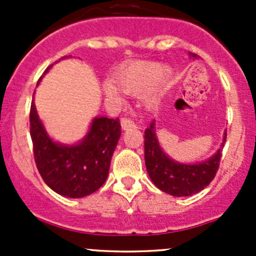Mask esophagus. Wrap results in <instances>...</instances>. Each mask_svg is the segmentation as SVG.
I'll return each instance as SVG.
<instances>
[{
  "label": "esophagus",
  "mask_w": 256,
  "mask_h": 256,
  "mask_svg": "<svg viewBox=\"0 0 256 256\" xmlns=\"http://www.w3.org/2000/svg\"><path fill=\"white\" fill-rule=\"evenodd\" d=\"M132 116L135 115L132 114ZM132 116H125V118H121V128H122L124 130H128V128H135L136 126L135 118H134Z\"/></svg>",
  "instance_id": "obj_1"
}]
</instances>
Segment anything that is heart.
<instances>
[{
	"label": "heart",
	"instance_id": "b5f03b06",
	"mask_svg": "<svg viewBox=\"0 0 256 256\" xmlns=\"http://www.w3.org/2000/svg\"><path fill=\"white\" fill-rule=\"evenodd\" d=\"M168 76L170 69L164 68V64L157 62H135L118 72L115 84L124 92L138 95L156 84L157 86L164 88ZM105 92L108 95H116L118 94V90L112 82H109L105 85ZM148 102L154 104L157 102L156 95H152Z\"/></svg>",
	"mask_w": 256,
	"mask_h": 256
}]
</instances>
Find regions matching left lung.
Returning a JSON list of instances; mask_svg holds the SVG:
<instances>
[{"mask_svg": "<svg viewBox=\"0 0 256 256\" xmlns=\"http://www.w3.org/2000/svg\"><path fill=\"white\" fill-rule=\"evenodd\" d=\"M190 56L196 58L193 53ZM226 138V132H224L223 142L218 151L206 161L194 164H180L170 158L161 148L154 121H152L144 130V164L150 178L158 190L174 197H187L200 192L216 177Z\"/></svg>", "mask_w": 256, "mask_h": 256, "instance_id": "8db88e82", "label": "left lung"}]
</instances>
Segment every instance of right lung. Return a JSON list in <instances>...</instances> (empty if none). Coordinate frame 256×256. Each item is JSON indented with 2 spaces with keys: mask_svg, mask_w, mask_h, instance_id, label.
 <instances>
[{
  "mask_svg": "<svg viewBox=\"0 0 256 256\" xmlns=\"http://www.w3.org/2000/svg\"><path fill=\"white\" fill-rule=\"evenodd\" d=\"M64 58L66 56L62 59ZM30 125L36 164L43 180L54 192L64 197L82 198L104 184L121 135L118 118H95L78 144H58L49 138L32 100Z\"/></svg>",
  "mask_w": 256,
  "mask_h": 256,
  "instance_id": "1",
  "label": "right lung"
}]
</instances>
